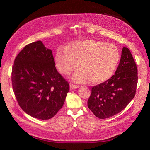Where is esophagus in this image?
<instances>
[{
    "instance_id": "esophagus-1",
    "label": "esophagus",
    "mask_w": 150,
    "mask_h": 150,
    "mask_svg": "<svg viewBox=\"0 0 150 150\" xmlns=\"http://www.w3.org/2000/svg\"><path fill=\"white\" fill-rule=\"evenodd\" d=\"M79 87V86L78 85H74V84H70V89L72 90L74 89H77Z\"/></svg>"
}]
</instances>
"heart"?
I'll list each match as a JSON object with an SVG mask.
<instances>
[{
	"instance_id": "b5f03b06",
	"label": "heart",
	"mask_w": 150,
	"mask_h": 150,
	"mask_svg": "<svg viewBox=\"0 0 150 150\" xmlns=\"http://www.w3.org/2000/svg\"><path fill=\"white\" fill-rule=\"evenodd\" d=\"M120 53L115 45L101 40H74L66 47H59L55 55L56 64L62 74L69 75L78 67L73 79L84 83L89 80L100 84L110 79L118 65Z\"/></svg>"
}]
</instances>
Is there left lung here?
<instances>
[{"label":"left lung","mask_w":150,"mask_h":150,"mask_svg":"<svg viewBox=\"0 0 150 150\" xmlns=\"http://www.w3.org/2000/svg\"><path fill=\"white\" fill-rule=\"evenodd\" d=\"M138 69L129 49L123 47L115 74L106 82L93 86L88 106L99 119L120 112L134 98L138 84Z\"/></svg>","instance_id":"obj_1"}]
</instances>
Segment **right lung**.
Returning <instances> with one entry per match:
<instances>
[{"instance_id":"obj_1","label":"right lung","mask_w":150,"mask_h":150,"mask_svg":"<svg viewBox=\"0 0 150 150\" xmlns=\"http://www.w3.org/2000/svg\"><path fill=\"white\" fill-rule=\"evenodd\" d=\"M11 78L20 107L40 120L55 116L69 91V83L56 69L52 51L40 40L26 45L17 54Z\"/></svg>"}]
</instances>
